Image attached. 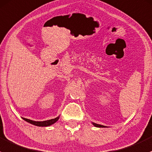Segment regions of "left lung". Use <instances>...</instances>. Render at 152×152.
I'll list each match as a JSON object with an SVG mask.
<instances>
[{
    "label": "left lung",
    "mask_w": 152,
    "mask_h": 152,
    "mask_svg": "<svg viewBox=\"0 0 152 152\" xmlns=\"http://www.w3.org/2000/svg\"><path fill=\"white\" fill-rule=\"evenodd\" d=\"M93 124L95 126H96V127H105V126H103V125H101V124H95V123H93Z\"/></svg>",
    "instance_id": "obj_1"
}]
</instances>
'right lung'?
Listing matches in <instances>:
<instances>
[{
	"mask_svg": "<svg viewBox=\"0 0 152 152\" xmlns=\"http://www.w3.org/2000/svg\"><path fill=\"white\" fill-rule=\"evenodd\" d=\"M25 121H26L27 122H28L30 124H32L36 125V126H50V125L53 124L54 123H56V121L58 120L59 116L57 117L56 118H53V119L50 120H48V121H32V120L28 119V118H23Z\"/></svg>",
	"mask_w": 152,
	"mask_h": 152,
	"instance_id": "1",
	"label": "right lung"
}]
</instances>
